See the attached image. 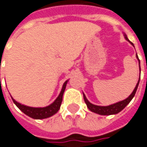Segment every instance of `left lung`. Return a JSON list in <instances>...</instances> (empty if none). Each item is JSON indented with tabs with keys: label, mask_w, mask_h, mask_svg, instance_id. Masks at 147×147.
Wrapping results in <instances>:
<instances>
[{
	"label": "left lung",
	"mask_w": 147,
	"mask_h": 147,
	"mask_svg": "<svg viewBox=\"0 0 147 147\" xmlns=\"http://www.w3.org/2000/svg\"><path fill=\"white\" fill-rule=\"evenodd\" d=\"M124 38L126 39L128 41H129V43L132 44V45H134V44L132 43L131 41H129V39L127 37V36L124 34ZM137 58L139 60V58L138 57V55H137ZM139 68H140V61H139ZM141 70V68H140ZM139 81H140V78L139 80H138V82L137 84V85H136V87H135V89H134V91H133V93L129 95V97H128L126 99H124L123 101H120L119 102H116V103L112 104V105H110V106H106V107H102V106H97V105H94V104H92L91 102H89V101H88V99L86 98V97H85V95L83 94L84 95V102H85V103L87 105V107L91 111H93L94 113H97V114L99 115H114V114H117V113H119V111H121L123 109L128 105V104L130 102V101L133 99V98L134 97V95L136 94V91H137V89H138V84H139Z\"/></svg>",
	"instance_id": "left-lung-1"
}]
</instances>
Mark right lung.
<instances>
[{"mask_svg":"<svg viewBox=\"0 0 147 147\" xmlns=\"http://www.w3.org/2000/svg\"><path fill=\"white\" fill-rule=\"evenodd\" d=\"M67 81L68 80H66L64 82L62 90H61V92H60L58 98H56V100L48 107H28V106H25V105L19 103L18 102H16L14 99L12 98L13 103L15 104L24 114H26L31 118L37 119L49 118V117L53 115L55 113H57L59 108H60L61 104H62V101H63V93L65 91V89H66V85L67 84Z\"/></svg>","mask_w":147,"mask_h":147,"instance_id":"right-lung-1","label":"right lung"}]
</instances>
